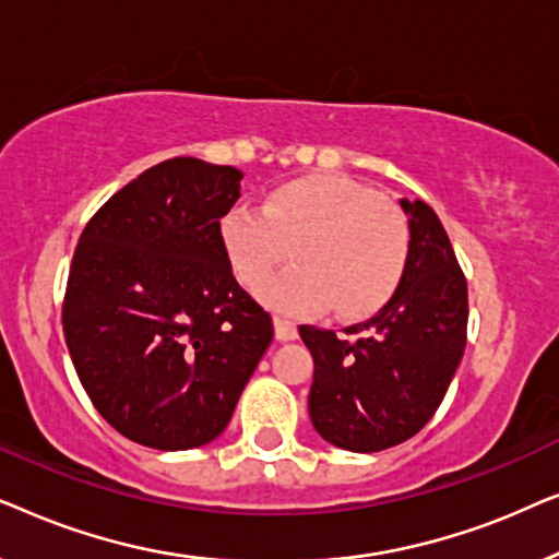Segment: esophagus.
<instances>
[{"instance_id":"1","label":"esophagus","mask_w":559,"mask_h":559,"mask_svg":"<svg viewBox=\"0 0 559 559\" xmlns=\"http://www.w3.org/2000/svg\"><path fill=\"white\" fill-rule=\"evenodd\" d=\"M274 335H277V341H295L297 338V325L293 323V320L274 318Z\"/></svg>"}]
</instances>
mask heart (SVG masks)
I'll list each match as a JSON object with an SVG mask.
<instances>
[{
	"instance_id": "b5f03b06",
	"label": "heart",
	"mask_w": 559,
	"mask_h": 559,
	"mask_svg": "<svg viewBox=\"0 0 559 559\" xmlns=\"http://www.w3.org/2000/svg\"><path fill=\"white\" fill-rule=\"evenodd\" d=\"M221 247L239 282L254 287L294 249L301 264L259 287L274 310L333 312L356 320L384 308L409 264L407 216L346 175H316L274 188L262 209L234 205L218 224Z\"/></svg>"
}]
</instances>
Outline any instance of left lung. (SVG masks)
<instances>
[{"instance_id": "obj_1", "label": "left lung", "mask_w": 559, "mask_h": 559, "mask_svg": "<svg viewBox=\"0 0 559 559\" xmlns=\"http://www.w3.org/2000/svg\"><path fill=\"white\" fill-rule=\"evenodd\" d=\"M409 216V264L377 316L350 325L356 338L300 325L310 348V419L335 448L379 453L409 440L438 412L465 350L468 287L438 213L400 201Z\"/></svg>"}]
</instances>
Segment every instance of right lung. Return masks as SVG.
<instances>
[{"label":"right lung","instance_id":"1","mask_svg":"<svg viewBox=\"0 0 559 559\" xmlns=\"http://www.w3.org/2000/svg\"><path fill=\"white\" fill-rule=\"evenodd\" d=\"M236 167L165 159L83 228L63 300L75 373L106 423L157 450L226 430L274 328L236 282L218 224Z\"/></svg>","mask_w":559,"mask_h":559}]
</instances>
